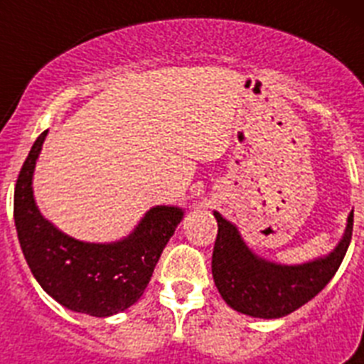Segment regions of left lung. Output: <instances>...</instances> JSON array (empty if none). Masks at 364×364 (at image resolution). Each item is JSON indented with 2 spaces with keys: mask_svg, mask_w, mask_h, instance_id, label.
Returning <instances> with one entry per match:
<instances>
[{
  "mask_svg": "<svg viewBox=\"0 0 364 364\" xmlns=\"http://www.w3.org/2000/svg\"><path fill=\"white\" fill-rule=\"evenodd\" d=\"M213 215L218 224L211 260L215 286L228 306L260 319H279L311 301L332 281L352 240L353 211L328 255L302 264H281L257 255L233 222L218 211Z\"/></svg>",
  "mask_w": 364,
  "mask_h": 364,
  "instance_id": "8db88e82",
  "label": "left lung"
}]
</instances>
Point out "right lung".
I'll return each mask as SVG.
<instances>
[{
  "label": "right lung",
  "mask_w": 364,
  "mask_h": 364,
  "mask_svg": "<svg viewBox=\"0 0 364 364\" xmlns=\"http://www.w3.org/2000/svg\"><path fill=\"white\" fill-rule=\"evenodd\" d=\"M47 133L36 138L16 182L14 222L25 260L41 288L67 310L92 317L127 310L142 297L186 211L154 205L114 242H85L63 233L41 215L32 189Z\"/></svg>",
  "instance_id": "add662e5"
}]
</instances>
